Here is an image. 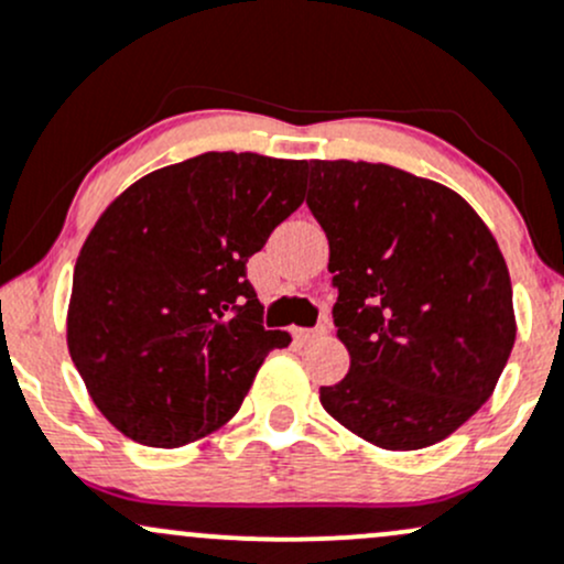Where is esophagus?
<instances>
[{
  "label": "esophagus",
  "instance_id": "esophagus-1",
  "mask_svg": "<svg viewBox=\"0 0 564 564\" xmlns=\"http://www.w3.org/2000/svg\"><path fill=\"white\" fill-rule=\"evenodd\" d=\"M324 335H327V324H318V327H313V329H300L297 332L300 340H305V343L318 340V337H324Z\"/></svg>",
  "mask_w": 564,
  "mask_h": 564
}]
</instances>
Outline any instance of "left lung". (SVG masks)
<instances>
[{
    "label": "left lung",
    "instance_id": "obj_1",
    "mask_svg": "<svg viewBox=\"0 0 564 564\" xmlns=\"http://www.w3.org/2000/svg\"><path fill=\"white\" fill-rule=\"evenodd\" d=\"M348 376L322 405L354 435L416 452L459 430L517 340L506 259L459 194L389 164L311 162Z\"/></svg>",
    "mask_w": 564,
    "mask_h": 564
}]
</instances>
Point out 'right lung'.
Segmentation results:
<instances>
[{
    "label": "right lung",
    "instance_id": "right-lung-1",
    "mask_svg": "<svg viewBox=\"0 0 564 564\" xmlns=\"http://www.w3.org/2000/svg\"><path fill=\"white\" fill-rule=\"evenodd\" d=\"M307 162L203 153L140 177L80 248L69 357L102 416L177 448L227 424L272 348L246 262L302 205Z\"/></svg>",
    "mask_w": 564,
    "mask_h": 564
}]
</instances>
